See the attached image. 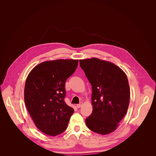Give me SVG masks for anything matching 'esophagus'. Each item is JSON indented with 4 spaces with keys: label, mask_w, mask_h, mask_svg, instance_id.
I'll return each instance as SVG.
<instances>
[{
    "label": "esophagus",
    "mask_w": 156,
    "mask_h": 156,
    "mask_svg": "<svg viewBox=\"0 0 156 156\" xmlns=\"http://www.w3.org/2000/svg\"><path fill=\"white\" fill-rule=\"evenodd\" d=\"M82 105H83V103L81 102V103H79V104L77 105V108H80V107H81Z\"/></svg>",
    "instance_id": "obj_1"
}]
</instances>
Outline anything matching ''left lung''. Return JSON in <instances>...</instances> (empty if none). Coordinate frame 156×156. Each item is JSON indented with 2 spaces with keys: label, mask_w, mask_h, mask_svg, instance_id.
I'll return each mask as SVG.
<instances>
[{
  "label": "left lung",
  "mask_w": 156,
  "mask_h": 156,
  "mask_svg": "<svg viewBox=\"0 0 156 156\" xmlns=\"http://www.w3.org/2000/svg\"><path fill=\"white\" fill-rule=\"evenodd\" d=\"M92 85L93 111L86 119L88 129L106 135L114 131L128 108L130 90L126 73L115 64L96 58L80 60Z\"/></svg>",
  "instance_id": "left-lung-1"
}]
</instances>
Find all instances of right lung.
<instances>
[{
  "mask_svg": "<svg viewBox=\"0 0 156 156\" xmlns=\"http://www.w3.org/2000/svg\"><path fill=\"white\" fill-rule=\"evenodd\" d=\"M78 60L42 62L26 80L25 102L36 126L43 133L56 136L66 129L73 108L66 103L65 83L76 70Z\"/></svg>",
  "mask_w": 156,
  "mask_h": 156,
  "instance_id": "1",
  "label": "right lung"
}]
</instances>
